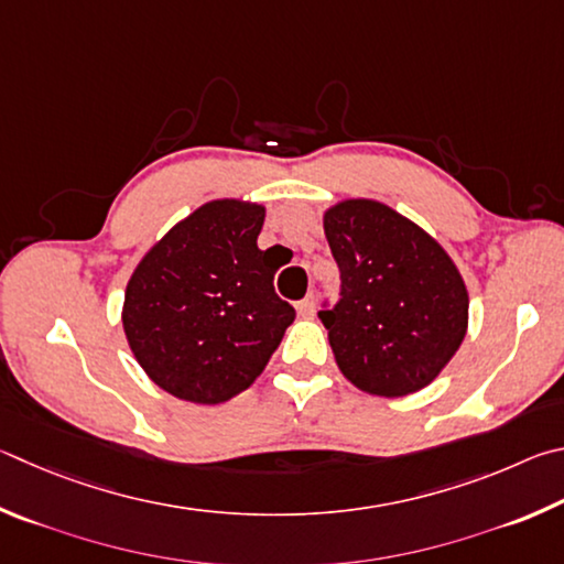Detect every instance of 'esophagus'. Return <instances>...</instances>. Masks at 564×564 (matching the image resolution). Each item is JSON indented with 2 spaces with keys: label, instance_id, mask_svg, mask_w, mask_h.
<instances>
[{
  "label": "esophagus",
  "instance_id": "obj_1",
  "mask_svg": "<svg viewBox=\"0 0 564 564\" xmlns=\"http://www.w3.org/2000/svg\"><path fill=\"white\" fill-rule=\"evenodd\" d=\"M297 310H300V314L302 317H307V319H312L314 317V294H310V297H304L300 304H297Z\"/></svg>",
  "mask_w": 564,
  "mask_h": 564
}]
</instances>
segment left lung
<instances>
[{"instance_id": "1", "label": "left lung", "mask_w": 564, "mask_h": 564, "mask_svg": "<svg viewBox=\"0 0 564 564\" xmlns=\"http://www.w3.org/2000/svg\"><path fill=\"white\" fill-rule=\"evenodd\" d=\"M341 300L322 324L341 369L371 397L399 399L438 377L468 332V290L448 252L409 217L367 197L324 213Z\"/></svg>"}]
</instances>
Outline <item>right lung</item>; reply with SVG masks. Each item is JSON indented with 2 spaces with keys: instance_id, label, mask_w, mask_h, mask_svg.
Returning <instances> with one entry per match:
<instances>
[{
  "instance_id": "right-lung-1",
  "label": "right lung",
  "mask_w": 564,
  "mask_h": 564,
  "mask_svg": "<svg viewBox=\"0 0 564 564\" xmlns=\"http://www.w3.org/2000/svg\"><path fill=\"white\" fill-rule=\"evenodd\" d=\"M264 207L210 200L173 225L128 280L123 332L155 387L191 403L252 387L297 312L276 297L270 250L257 247Z\"/></svg>"
}]
</instances>
